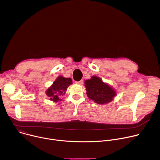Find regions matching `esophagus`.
<instances>
[{"instance_id": "34e87169", "label": "esophagus", "mask_w": 160, "mask_h": 160, "mask_svg": "<svg viewBox=\"0 0 160 160\" xmlns=\"http://www.w3.org/2000/svg\"><path fill=\"white\" fill-rule=\"evenodd\" d=\"M83 83V80H81L80 81H78V82H76V83H78V84H79V85H82Z\"/></svg>"}]
</instances>
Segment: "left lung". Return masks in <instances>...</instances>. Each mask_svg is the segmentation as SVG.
<instances>
[{"label":"left lung","mask_w":160,"mask_h":160,"mask_svg":"<svg viewBox=\"0 0 160 160\" xmlns=\"http://www.w3.org/2000/svg\"><path fill=\"white\" fill-rule=\"evenodd\" d=\"M86 93L89 99L98 104H106L114 100L117 95L116 91L112 86L105 83L97 76H92L85 82Z\"/></svg>","instance_id":"left-lung-1"}]
</instances>
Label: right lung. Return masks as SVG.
<instances>
[{
  "mask_svg": "<svg viewBox=\"0 0 160 160\" xmlns=\"http://www.w3.org/2000/svg\"><path fill=\"white\" fill-rule=\"evenodd\" d=\"M71 84H72V80L70 78L59 76L46 90V95L49 97V100L55 102L61 101L60 96L65 94V92Z\"/></svg>",
  "mask_w": 160,
  "mask_h": 160,
  "instance_id": "add662e5",
  "label": "right lung"
}]
</instances>
